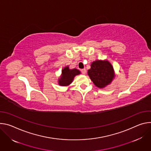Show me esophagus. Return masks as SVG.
<instances>
[{
  "mask_svg": "<svg viewBox=\"0 0 151 151\" xmlns=\"http://www.w3.org/2000/svg\"><path fill=\"white\" fill-rule=\"evenodd\" d=\"M81 72L83 74H85L86 73V70L85 68H83V69L81 70Z\"/></svg>",
  "mask_w": 151,
  "mask_h": 151,
  "instance_id": "esophagus-1",
  "label": "esophagus"
}]
</instances>
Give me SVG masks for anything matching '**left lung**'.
Here are the masks:
<instances>
[{"label":"left lung","instance_id":"obj_1","mask_svg":"<svg viewBox=\"0 0 151 151\" xmlns=\"http://www.w3.org/2000/svg\"><path fill=\"white\" fill-rule=\"evenodd\" d=\"M88 74L93 84L99 88L107 86L114 78L113 67L108 60L93 62Z\"/></svg>","mask_w":151,"mask_h":151}]
</instances>
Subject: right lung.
I'll return each instance as SVG.
<instances>
[{"label":"right lung","mask_w":151,"mask_h":151,"mask_svg":"<svg viewBox=\"0 0 151 151\" xmlns=\"http://www.w3.org/2000/svg\"><path fill=\"white\" fill-rule=\"evenodd\" d=\"M80 74V71L78 70L76 68L70 70L68 66H65L62 70V75L58 80L59 85L62 86H68L73 82L74 77Z\"/></svg>","instance_id":"right-lung-1"}]
</instances>
